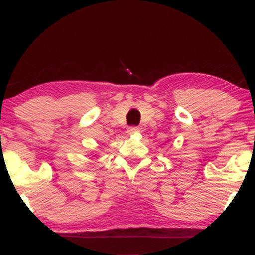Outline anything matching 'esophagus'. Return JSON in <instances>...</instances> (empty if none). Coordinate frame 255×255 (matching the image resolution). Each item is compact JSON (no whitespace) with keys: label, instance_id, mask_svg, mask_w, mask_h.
<instances>
[{"label":"esophagus","instance_id":"obj_1","mask_svg":"<svg viewBox=\"0 0 255 255\" xmlns=\"http://www.w3.org/2000/svg\"><path fill=\"white\" fill-rule=\"evenodd\" d=\"M139 132V128L138 127H130L128 128V134H133V133H137Z\"/></svg>","mask_w":255,"mask_h":255}]
</instances>
